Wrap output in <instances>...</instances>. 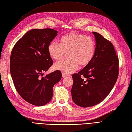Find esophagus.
<instances>
[{
	"label": "esophagus",
	"instance_id": "obj_1",
	"mask_svg": "<svg viewBox=\"0 0 132 132\" xmlns=\"http://www.w3.org/2000/svg\"><path fill=\"white\" fill-rule=\"evenodd\" d=\"M68 76V75L67 74H66L65 73H62V77H63V78H65V77H67Z\"/></svg>",
	"mask_w": 132,
	"mask_h": 132
}]
</instances>
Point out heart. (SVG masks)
Masks as SVG:
<instances>
[{
    "label": "heart",
    "mask_w": 132,
    "mask_h": 132,
    "mask_svg": "<svg viewBox=\"0 0 132 132\" xmlns=\"http://www.w3.org/2000/svg\"><path fill=\"white\" fill-rule=\"evenodd\" d=\"M59 42L60 44L54 41L50 43L47 47L50 56L57 61L68 52L69 58L57 62L54 65L55 69L71 73L77 70L79 64L88 65L94 56L96 45L91 37L73 32L63 35Z\"/></svg>",
    "instance_id": "1"
}]
</instances>
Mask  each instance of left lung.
I'll list each match as a JSON object with an SVG mask.
<instances>
[{"mask_svg": "<svg viewBox=\"0 0 132 132\" xmlns=\"http://www.w3.org/2000/svg\"><path fill=\"white\" fill-rule=\"evenodd\" d=\"M92 33L96 41L94 56L88 65L72 75V100L82 107L94 106L102 101L115 85L119 73L118 57L112 44L100 34Z\"/></svg>", "mask_w": 132, "mask_h": 132, "instance_id": "left-lung-1", "label": "left lung"}]
</instances>
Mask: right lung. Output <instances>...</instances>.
I'll use <instances>...</instances> for the list:
<instances>
[{
    "label": "right lung",
    "mask_w": 132,
    "mask_h": 132,
    "mask_svg": "<svg viewBox=\"0 0 132 132\" xmlns=\"http://www.w3.org/2000/svg\"><path fill=\"white\" fill-rule=\"evenodd\" d=\"M57 33L51 29L31 30L11 51L10 70L15 89L24 100L35 106H42L51 100L53 86L62 78L59 70L41 77L53 63L47 47Z\"/></svg>",
    "instance_id": "obj_1"
}]
</instances>
